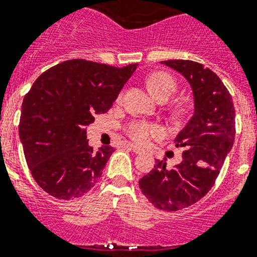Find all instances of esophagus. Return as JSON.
I'll list each match as a JSON object with an SVG mask.
<instances>
[{
	"mask_svg": "<svg viewBox=\"0 0 257 257\" xmlns=\"http://www.w3.org/2000/svg\"><path fill=\"white\" fill-rule=\"evenodd\" d=\"M128 146L129 149H131V150H132L133 153H136V154H141L142 152H144V150H142L141 148H139V146H136V145H132V144H128Z\"/></svg>",
	"mask_w": 257,
	"mask_h": 257,
	"instance_id": "1",
	"label": "esophagus"
}]
</instances>
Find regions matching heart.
<instances>
[{"label": "heart", "instance_id": "heart-1", "mask_svg": "<svg viewBox=\"0 0 257 257\" xmlns=\"http://www.w3.org/2000/svg\"><path fill=\"white\" fill-rule=\"evenodd\" d=\"M148 87L157 100L170 98L175 91V81L167 73H154L148 78ZM129 135L141 145L148 144L149 140L159 135V129L146 122H135L129 128Z\"/></svg>", "mask_w": 257, "mask_h": 257}]
</instances>
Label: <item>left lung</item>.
Returning a JSON list of instances; mask_svg holds the SVG:
<instances>
[{
    "mask_svg": "<svg viewBox=\"0 0 257 257\" xmlns=\"http://www.w3.org/2000/svg\"><path fill=\"white\" fill-rule=\"evenodd\" d=\"M161 64L187 79L193 95V115L176 135L183 161L171 170L166 161L140 179V188L155 208L175 212L193 205L210 191L234 145L235 109L231 95L209 68L189 60Z\"/></svg>",
    "mask_w": 257,
    "mask_h": 257,
    "instance_id": "1",
    "label": "left lung"
}]
</instances>
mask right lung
<instances>
[{"instance_id": "right-lung-1", "label": "right lung", "mask_w": 257, "mask_h": 257, "mask_svg": "<svg viewBox=\"0 0 257 257\" xmlns=\"http://www.w3.org/2000/svg\"><path fill=\"white\" fill-rule=\"evenodd\" d=\"M137 66L69 60L34 82L23 99L19 139L32 178L47 193L73 200L96 184L115 150L100 146L95 152L86 125L108 111Z\"/></svg>"}]
</instances>
